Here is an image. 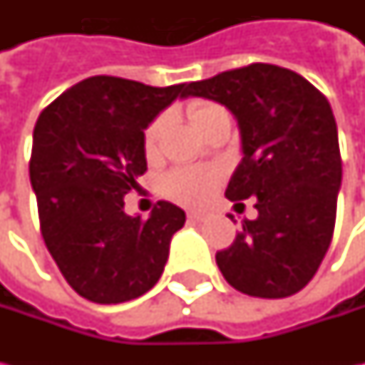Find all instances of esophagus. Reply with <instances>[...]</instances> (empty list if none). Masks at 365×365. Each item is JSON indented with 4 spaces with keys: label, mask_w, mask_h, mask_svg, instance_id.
I'll list each match as a JSON object with an SVG mask.
<instances>
[{
    "label": "esophagus",
    "mask_w": 365,
    "mask_h": 365,
    "mask_svg": "<svg viewBox=\"0 0 365 365\" xmlns=\"http://www.w3.org/2000/svg\"><path fill=\"white\" fill-rule=\"evenodd\" d=\"M187 217L190 219V221H203V213H199V211H189V213H187Z\"/></svg>",
    "instance_id": "obj_1"
}]
</instances>
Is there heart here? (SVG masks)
Returning <instances> with one entry per match:
<instances>
[{"label": "heart", "mask_w": 365, "mask_h": 365, "mask_svg": "<svg viewBox=\"0 0 365 365\" xmlns=\"http://www.w3.org/2000/svg\"><path fill=\"white\" fill-rule=\"evenodd\" d=\"M213 103H192L189 109V118L192 125L201 132L207 118L217 109ZM166 125V115H160L148 125L144 135V146L148 156H154L158 152L162 132ZM221 180V173L217 168H176L164 178V192L182 205H201L205 203L213 189Z\"/></svg>", "instance_id": "1"}]
</instances>
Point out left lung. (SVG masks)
Segmentation results:
<instances>
[{"mask_svg":"<svg viewBox=\"0 0 365 365\" xmlns=\"http://www.w3.org/2000/svg\"><path fill=\"white\" fill-rule=\"evenodd\" d=\"M187 95L217 101L237 120L244 158L225 197L235 207L254 197L258 209L215 254L223 278L259 299L299 292L329 250L341 187L327 97L294 71L266 63L189 83Z\"/></svg>","mask_w":365,"mask_h":365,"instance_id":"obj_1","label":"left lung"}]
</instances>
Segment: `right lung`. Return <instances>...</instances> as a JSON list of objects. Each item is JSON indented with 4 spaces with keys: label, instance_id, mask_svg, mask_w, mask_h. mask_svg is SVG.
Returning <instances> with one entry per match:
<instances>
[{
    "label": "right lung",
    "instance_id": "obj_1",
    "mask_svg": "<svg viewBox=\"0 0 365 365\" xmlns=\"http://www.w3.org/2000/svg\"><path fill=\"white\" fill-rule=\"evenodd\" d=\"M187 85L150 87L97 75L56 97L36 121L30 182L40 232L66 282L83 299L118 304L158 282L185 211L168 201L150 217L123 211L146 173L144 130Z\"/></svg>",
    "mask_w": 365,
    "mask_h": 365
}]
</instances>
